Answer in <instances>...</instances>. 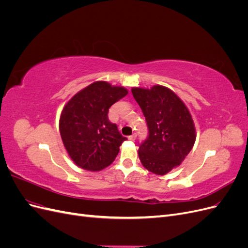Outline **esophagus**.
Here are the masks:
<instances>
[{
  "label": "esophagus",
  "mask_w": 248,
  "mask_h": 248,
  "mask_svg": "<svg viewBox=\"0 0 248 248\" xmlns=\"http://www.w3.org/2000/svg\"><path fill=\"white\" fill-rule=\"evenodd\" d=\"M136 139H137V136H136V134H132V136H130V137H128V140H136Z\"/></svg>",
  "instance_id": "obj_1"
}]
</instances>
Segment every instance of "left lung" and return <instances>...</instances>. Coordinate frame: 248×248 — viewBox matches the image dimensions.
<instances>
[{"label":"left lung","instance_id":"1","mask_svg":"<svg viewBox=\"0 0 248 248\" xmlns=\"http://www.w3.org/2000/svg\"><path fill=\"white\" fill-rule=\"evenodd\" d=\"M131 92L149 128V138L139 149L140 160L149 171L166 175L182 163L196 141L190 111L174 91L161 85L133 87Z\"/></svg>","mask_w":248,"mask_h":248}]
</instances>
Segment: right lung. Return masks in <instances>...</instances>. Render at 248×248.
<instances>
[{
	"instance_id": "right-lung-1",
	"label": "right lung",
	"mask_w": 248,
	"mask_h": 248,
	"mask_svg": "<svg viewBox=\"0 0 248 248\" xmlns=\"http://www.w3.org/2000/svg\"><path fill=\"white\" fill-rule=\"evenodd\" d=\"M128 94L122 86L104 80L81 89L67 102L59 120L64 148L80 169L98 171L115 160L127 139L108 121V109Z\"/></svg>"
}]
</instances>
